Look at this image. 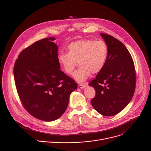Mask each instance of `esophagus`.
<instances>
[{
    "label": "esophagus",
    "mask_w": 151,
    "mask_h": 151,
    "mask_svg": "<svg viewBox=\"0 0 151 151\" xmlns=\"http://www.w3.org/2000/svg\"><path fill=\"white\" fill-rule=\"evenodd\" d=\"M87 85H88V83H85L84 84H79L78 85V88H81V89H83L85 87H87Z\"/></svg>",
    "instance_id": "34e87169"
}]
</instances>
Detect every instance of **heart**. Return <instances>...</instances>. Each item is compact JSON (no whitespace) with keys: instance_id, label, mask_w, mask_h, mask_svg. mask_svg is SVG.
Segmentation results:
<instances>
[{"instance_id":"heart-1","label":"heart","mask_w":151,"mask_h":151,"mask_svg":"<svg viewBox=\"0 0 151 151\" xmlns=\"http://www.w3.org/2000/svg\"><path fill=\"white\" fill-rule=\"evenodd\" d=\"M68 52L61 53L58 60L64 72L72 75L78 64L81 66L73 75L74 79L82 82L91 73L97 74L103 69L108 56V48L101 40L82 39L68 46Z\"/></svg>"}]
</instances>
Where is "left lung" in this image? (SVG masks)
Listing matches in <instances>:
<instances>
[{"label":"left lung","instance_id":"left-lung-1","mask_svg":"<svg viewBox=\"0 0 151 151\" xmlns=\"http://www.w3.org/2000/svg\"><path fill=\"white\" fill-rule=\"evenodd\" d=\"M108 48V56L102 70L89 83L96 96L91 103L102 115L111 116L123 110L135 91L136 72L133 58L121 42L100 33Z\"/></svg>","mask_w":151,"mask_h":151}]
</instances>
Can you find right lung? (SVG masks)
<instances>
[{
  "instance_id": "obj_1",
  "label": "right lung",
  "mask_w": 151,
  "mask_h": 151,
  "mask_svg": "<svg viewBox=\"0 0 151 151\" xmlns=\"http://www.w3.org/2000/svg\"><path fill=\"white\" fill-rule=\"evenodd\" d=\"M53 37L39 40L19 54L14 68L17 92L26 110L44 121L58 119L78 87L60 70Z\"/></svg>"
}]
</instances>
